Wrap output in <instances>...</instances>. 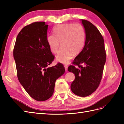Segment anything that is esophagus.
Instances as JSON below:
<instances>
[{"mask_svg": "<svg viewBox=\"0 0 124 124\" xmlns=\"http://www.w3.org/2000/svg\"><path fill=\"white\" fill-rule=\"evenodd\" d=\"M64 67H65V68L66 71H67V70H68V66H67V65H65Z\"/></svg>", "mask_w": 124, "mask_h": 124, "instance_id": "34e87169", "label": "esophagus"}]
</instances>
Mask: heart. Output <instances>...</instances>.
<instances>
[{
	"mask_svg": "<svg viewBox=\"0 0 124 124\" xmlns=\"http://www.w3.org/2000/svg\"><path fill=\"white\" fill-rule=\"evenodd\" d=\"M54 35H48L47 43L52 53L57 54L56 59L62 63H68L73 55L80 54L86 42V31L83 26L79 23L58 24L53 28Z\"/></svg>",
	"mask_w": 124,
	"mask_h": 124,
	"instance_id": "1",
	"label": "heart"
}]
</instances>
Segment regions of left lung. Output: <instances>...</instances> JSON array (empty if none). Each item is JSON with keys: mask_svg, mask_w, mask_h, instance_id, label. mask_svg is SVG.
Wrapping results in <instances>:
<instances>
[{"mask_svg": "<svg viewBox=\"0 0 124 124\" xmlns=\"http://www.w3.org/2000/svg\"><path fill=\"white\" fill-rule=\"evenodd\" d=\"M81 21L86 31L85 44L72 62L78 67L71 65L68 70L75 76L70 86L71 91L77 96L86 97L94 92L100 84L106 53L103 37L99 30L87 20Z\"/></svg>", "mask_w": 124, "mask_h": 124, "instance_id": "8db88e82", "label": "left lung"}]
</instances>
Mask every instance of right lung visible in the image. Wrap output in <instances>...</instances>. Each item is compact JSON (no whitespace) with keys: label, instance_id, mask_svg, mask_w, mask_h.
Segmentation results:
<instances>
[{"label":"right lung","instance_id":"add662e5","mask_svg":"<svg viewBox=\"0 0 124 124\" xmlns=\"http://www.w3.org/2000/svg\"><path fill=\"white\" fill-rule=\"evenodd\" d=\"M47 28L45 22L25 26L13 50L18 79L29 95L39 101L51 98L56 80L65 72L61 63L47 67L54 59L47 43Z\"/></svg>","mask_w":124,"mask_h":124}]
</instances>
